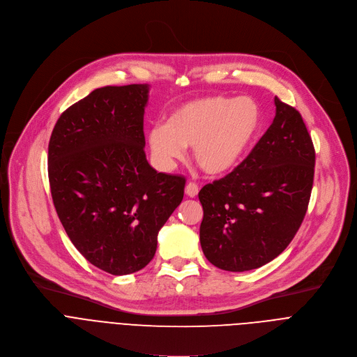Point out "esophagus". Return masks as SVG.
<instances>
[{"label":"esophagus","instance_id":"esophagus-1","mask_svg":"<svg viewBox=\"0 0 357 357\" xmlns=\"http://www.w3.org/2000/svg\"><path fill=\"white\" fill-rule=\"evenodd\" d=\"M197 192H199V186H197L195 182H189V183L185 186V193H186V196H189V197L197 196Z\"/></svg>","mask_w":357,"mask_h":357}]
</instances>
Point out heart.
<instances>
[{
	"mask_svg": "<svg viewBox=\"0 0 357 357\" xmlns=\"http://www.w3.org/2000/svg\"><path fill=\"white\" fill-rule=\"evenodd\" d=\"M260 124V109L250 97H203L175 109L167 124L152 127L148 145L162 171L185 157V146H193L196 164L209 175H222L241 162Z\"/></svg>",
	"mask_w": 357,
	"mask_h": 357,
	"instance_id": "obj_1",
	"label": "heart"
}]
</instances>
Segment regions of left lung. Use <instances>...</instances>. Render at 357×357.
I'll use <instances>...</instances> for the list:
<instances>
[{
  "label": "left lung",
  "instance_id": "obj_1",
  "mask_svg": "<svg viewBox=\"0 0 357 357\" xmlns=\"http://www.w3.org/2000/svg\"><path fill=\"white\" fill-rule=\"evenodd\" d=\"M275 117L247 158L199 192L200 245L218 268H259L287 248L308 209L315 148L301 114L275 96Z\"/></svg>",
  "mask_w": 357,
  "mask_h": 357
}]
</instances>
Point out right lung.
Returning a JSON list of instances; mask_svg holds the SVG:
<instances>
[{
    "label": "right lung",
    "mask_w": 357,
    "mask_h": 357,
    "mask_svg": "<svg viewBox=\"0 0 357 357\" xmlns=\"http://www.w3.org/2000/svg\"><path fill=\"white\" fill-rule=\"evenodd\" d=\"M148 84L106 86L62 113L47 175L56 213L82 256L113 275L144 268L161 227L183 199L185 178L145 157Z\"/></svg>",
    "instance_id": "obj_1"
}]
</instances>
